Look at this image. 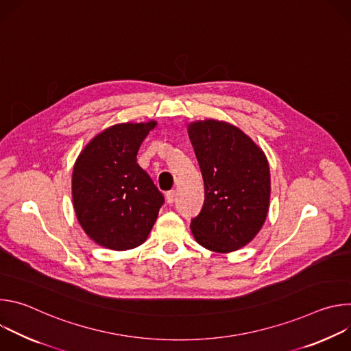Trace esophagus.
I'll list each match as a JSON object with an SVG mask.
<instances>
[{
  "label": "esophagus",
  "mask_w": 351,
  "mask_h": 351,
  "mask_svg": "<svg viewBox=\"0 0 351 351\" xmlns=\"http://www.w3.org/2000/svg\"><path fill=\"white\" fill-rule=\"evenodd\" d=\"M165 197H167V202H168L169 204H172V203L175 202V197H176V191H175V190H169V191H167Z\"/></svg>",
  "instance_id": "34e87169"
}]
</instances>
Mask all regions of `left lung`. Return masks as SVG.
I'll return each mask as SVG.
<instances>
[{
    "label": "left lung",
    "mask_w": 351,
    "mask_h": 351,
    "mask_svg": "<svg viewBox=\"0 0 351 351\" xmlns=\"http://www.w3.org/2000/svg\"><path fill=\"white\" fill-rule=\"evenodd\" d=\"M189 137L204 179V204L190 223L193 236L211 252H234L265 222L271 194L267 157L252 138L225 122H194Z\"/></svg>",
    "instance_id": "1"
}]
</instances>
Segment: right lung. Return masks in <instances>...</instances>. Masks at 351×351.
I'll use <instances>...</instances> for the list:
<instances>
[{"mask_svg":"<svg viewBox=\"0 0 351 351\" xmlns=\"http://www.w3.org/2000/svg\"><path fill=\"white\" fill-rule=\"evenodd\" d=\"M157 123H119L97 134L73 168V207L97 244L130 250L143 244L165 198L137 164V152Z\"/></svg>","mask_w":351,"mask_h":351,"instance_id":"1","label":"right lung"}]
</instances>
